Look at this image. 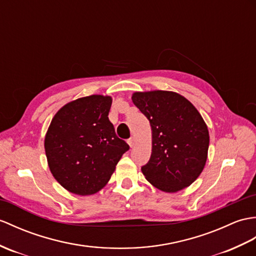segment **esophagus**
I'll list each match as a JSON object with an SVG mask.
<instances>
[{
    "label": "esophagus",
    "instance_id": "obj_1",
    "mask_svg": "<svg viewBox=\"0 0 256 256\" xmlns=\"http://www.w3.org/2000/svg\"><path fill=\"white\" fill-rule=\"evenodd\" d=\"M128 144L130 145V148H132V147L135 145V138H130L128 140Z\"/></svg>",
    "mask_w": 256,
    "mask_h": 256
}]
</instances>
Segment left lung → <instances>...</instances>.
Listing matches in <instances>:
<instances>
[{
  "mask_svg": "<svg viewBox=\"0 0 256 256\" xmlns=\"http://www.w3.org/2000/svg\"><path fill=\"white\" fill-rule=\"evenodd\" d=\"M132 101L152 126V155L142 167L146 180L167 193L191 186L205 167L210 146L208 128L198 109L167 90L136 92Z\"/></svg>",
  "mask_w": 256,
  "mask_h": 256,
  "instance_id": "obj_1",
  "label": "left lung"
}]
</instances>
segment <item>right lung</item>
I'll return each instance as SVG.
<instances>
[{
	"instance_id": "add662e5",
	"label": "right lung",
	"mask_w": 256,
	"mask_h": 256,
	"mask_svg": "<svg viewBox=\"0 0 256 256\" xmlns=\"http://www.w3.org/2000/svg\"><path fill=\"white\" fill-rule=\"evenodd\" d=\"M112 98L92 94L63 106L53 116L44 138L52 176L68 192H99L116 170L128 145L116 135L109 121Z\"/></svg>"
}]
</instances>
